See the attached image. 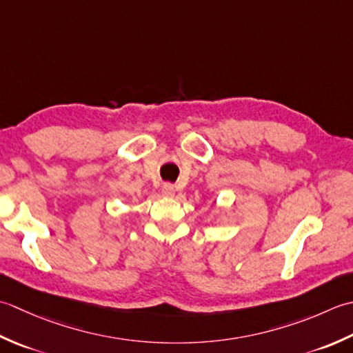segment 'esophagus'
I'll list each match as a JSON object with an SVG mask.
<instances>
[{"instance_id": "esophagus-1", "label": "esophagus", "mask_w": 353, "mask_h": 353, "mask_svg": "<svg viewBox=\"0 0 353 353\" xmlns=\"http://www.w3.org/2000/svg\"><path fill=\"white\" fill-rule=\"evenodd\" d=\"M161 193L164 196H174L175 195V187L172 185V184H169V183H166V184H163V187H161Z\"/></svg>"}]
</instances>
